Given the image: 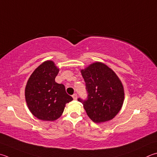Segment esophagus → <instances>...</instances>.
<instances>
[{"label":"esophagus","mask_w":157,"mask_h":157,"mask_svg":"<svg viewBox=\"0 0 157 157\" xmlns=\"http://www.w3.org/2000/svg\"><path fill=\"white\" fill-rule=\"evenodd\" d=\"M72 97H73V98L74 100H76L77 98H78V95H77L76 93H75V94H73V95H72Z\"/></svg>","instance_id":"1"}]
</instances>
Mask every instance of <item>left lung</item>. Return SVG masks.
Instances as JSON below:
<instances>
[{"mask_svg": "<svg viewBox=\"0 0 157 157\" xmlns=\"http://www.w3.org/2000/svg\"><path fill=\"white\" fill-rule=\"evenodd\" d=\"M86 83L88 97L80 98L88 116L95 123L113 119L121 110L124 100V90L114 71L101 62H95L81 70Z\"/></svg>", "mask_w": 157, "mask_h": 157, "instance_id": "8db88e82", "label": "left lung"}]
</instances>
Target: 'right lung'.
Returning <instances> with one entry per match:
<instances>
[{
  "label": "right lung",
  "mask_w": 157,
  "mask_h": 157,
  "mask_svg": "<svg viewBox=\"0 0 157 157\" xmlns=\"http://www.w3.org/2000/svg\"><path fill=\"white\" fill-rule=\"evenodd\" d=\"M59 69L51 60L41 64L31 74L25 87L29 110L40 120L55 121L63 113L66 104L73 100L62 84L55 81Z\"/></svg>",
  "instance_id": "obj_1"
}]
</instances>
